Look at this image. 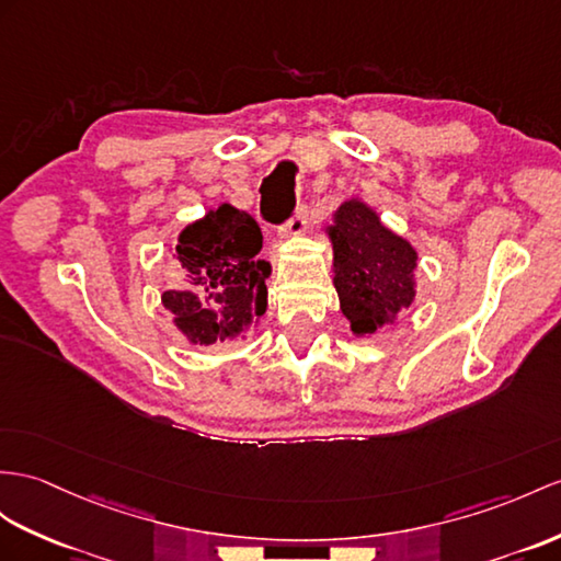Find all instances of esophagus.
<instances>
[{
    "label": "esophagus",
    "mask_w": 561,
    "mask_h": 561,
    "mask_svg": "<svg viewBox=\"0 0 561 561\" xmlns=\"http://www.w3.org/2000/svg\"><path fill=\"white\" fill-rule=\"evenodd\" d=\"M307 218H309V207H307V204H299V207L295 209V214H293L290 221L280 228V233H278V236H280L283 240L302 236V233H305V228H307Z\"/></svg>",
    "instance_id": "obj_1"
}]
</instances>
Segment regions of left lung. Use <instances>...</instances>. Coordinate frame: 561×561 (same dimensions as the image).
<instances>
[{
  "mask_svg": "<svg viewBox=\"0 0 561 561\" xmlns=\"http://www.w3.org/2000/svg\"><path fill=\"white\" fill-rule=\"evenodd\" d=\"M340 309L357 335L376 333L414 299L416 252L378 221L366 204L350 199L331 228Z\"/></svg>",
  "mask_w": 561,
  "mask_h": 561,
  "instance_id": "left-lung-1",
  "label": "left lung"
}]
</instances>
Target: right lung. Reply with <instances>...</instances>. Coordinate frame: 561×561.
<instances>
[{"mask_svg":"<svg viewBox=\"0 0 561 561\" xmlns=\"http://www.w3.org/2000/svg\"><path fill=\"white\" fill-rule=\"evenodd\" d=\"M262 230L230 204L190 224L175 244L183 290L163 293L161 302L190 343H224L266 309V276L259 262Z\"/></svg>","mask_w":561,"mask_h":561,"instance_id":"1","label":"right lung"}]
</instances>
